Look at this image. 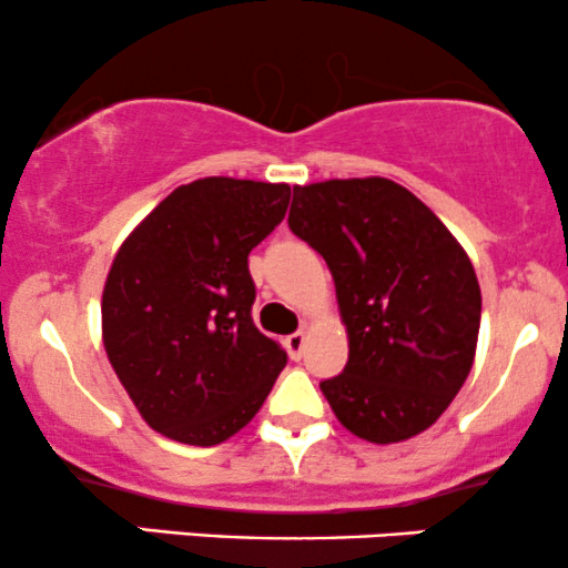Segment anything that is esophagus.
Listing matches in <instances>:
<instances>
[{
    "mask_svg": "<svg viewBox=\"0 0 568 568\" xmlns=\"http://www.w3.org/2000/svg\"><path fill=\"white\" fill-rule=\"evenodd\" d=\"M304 344H306V334H304V331H296V334L285 336V349H288V355L293 357V361H298V357H302Z\"/></svg>",
    "mask_w": 568,
    "mask_h": 568,
    "instance_id": "1",
    "label": "esophagus"
}]
</instances>
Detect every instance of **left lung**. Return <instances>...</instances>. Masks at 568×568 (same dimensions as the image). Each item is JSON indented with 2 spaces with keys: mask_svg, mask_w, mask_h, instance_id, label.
Returning <instances> with one entry per match:
<instances>
[{
  "mask_svg": "<svg viewBox=\"0 0 568 568\" xmlns=\"http://www.w3.org/2000/svg\"><path fill=\"white\" fill-rule=\"evenodd\" d=\"M288 226L336 283L349 361L321 382L357 438L397 443L435 425L473 368L480 288L454 234L389 179L293 186Z\"/></svg>",
  "mask_w": 568,
  "mask_h": 568,
  "instance_id": "obj_1",
  "label": "left lung"
}]
</instances>
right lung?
Masks as SVG:
<instances>
[{
	"mask_svg": "<svg viewBox=\"0 0 568 568\" xmlns=\"http://www.w3.org/2000/svg\"><path fill=\"white\" fill-rule=\"evenodd\" d=\"M288 184L211 175L135 226L103 288V347L146 425L216 446L256 416L288 355L253 323V251L283 221Z\"/></svg>",
	"mask_w": 568,
	"mask_h": 568,
	"instance_id": "add662e5",
	"label": "right lung"
}]
</instances>
